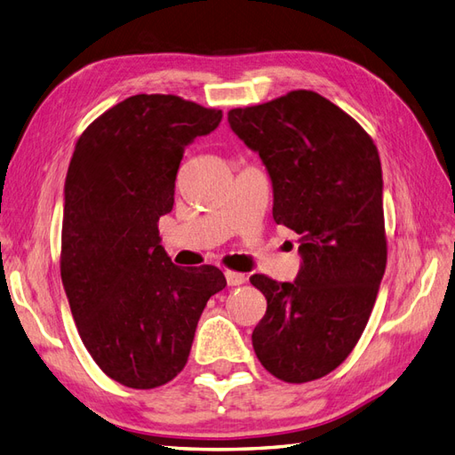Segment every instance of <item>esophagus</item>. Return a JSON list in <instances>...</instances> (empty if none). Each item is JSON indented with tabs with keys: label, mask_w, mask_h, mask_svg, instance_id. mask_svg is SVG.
Segmentation results:
<instances>
[{
	"label": "esophagus",
	"mask_w": 455,
	"mask_h": 455,
	"mask_svg": "<svg viewBox=\"0 0 455 455\" xmlns=\"http://www.w3.org/2000/svg\"><path fill=\"white\" fill-rule=\"evenodd\" d=\"M225 276H227L228 286H240V284H243V283L248 281V275L238 273V271H227Z\"/></svg>",
	"instance_id": "obj_1"
}]
</instances>
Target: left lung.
<instances>
[{
  "label": "left lung",
  "mask_w": 455,
  "mask_h": 455,
  "mask_svg": "<svg viewBox=\"0 0 455 455\" xmlns=\"http://www.w3.org/2000/svg\"><path fill=\"white\" fill-rule=\"evenodd\" d=\"M228 123L263 159L275 223L298 232L304 258L294 283L250 276L267 298L255 355L284 382L321 379L352 354L387 269L379 149L354 116L311 90L230 109Z\"/></svg>",
  "instance_id": "1"
}]
</instances>
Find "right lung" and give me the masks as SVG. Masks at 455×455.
Instances as JSON below:
<instances>
[{
	"label": "right lung",
	"instance_id": "right-lung-1",
	"mask_svg": "<svg viewBox=\"0 0 455 455\" xmlns=\"http://www.w3.org/2000/svg\"><path fill=\"white\" fill-rule=\"evenodd\" d=\"M223 111L172 94H136L80 134L65 180L61 281L92 359L128 388L172 380L207 299L227 286L213 265H174L159 217L174 204L184 149Z\"/></svg>",
	"mask_w": 455,
	"mask_h": 455
}]
</instances>
